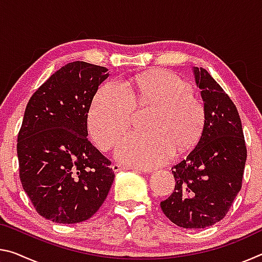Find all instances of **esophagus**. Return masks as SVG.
Masks as SVG:
<instances>
[{
    "label": "esophagus",
    "instance_id": "obj_1",
    "mask_svg": "<svg viewBox=\"0 0 262 262\" xmlns=\"http://www.w3.org/2000/svg\"><path fill=\"white\" fill-rule=\"evenodd\" d=\"M127 167H125V166H122L121 164H118V163H114L113 165H112V170L114 171V172H119V171H122V170H126ZM134 170L135 171H140V172H147L145 170H143V168H137V167H134Z\"/></svg>",
    "mask_w": 262,
    "mask_h": 262
}]
</instances>
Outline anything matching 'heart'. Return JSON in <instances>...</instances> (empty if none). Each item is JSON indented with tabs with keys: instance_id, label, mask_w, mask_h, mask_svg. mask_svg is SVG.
I'll return each instance as SVG.
<instances>
[{
	"instance_id": "b5f03b06",
	"label": "heart",
	"mask_w": 262,
	"mask_h": 262,
	"mask_svg": "<svg viewBox=\"0 0 262 262\" xmlns=\"http://www.w3.org/2000/svg\"><path fill=\"white\" fill-rule=\"evenodd\" d=\"M135 107H152L147 132L128 133L119 142L115 157L140 168L165 163L174 148L185 150L198 141L205 122L201 101L190 86L168 72L142 74L126 85L111 81L101 85L89 111V126L97 144L108 149L130 126Z\"/></svg>"
}]
</instances>
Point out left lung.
Returning a JSON list of instances; mask_svg holds the SVG:
<instances>
[{
    "mask_svg": "<svg viewBox=\"0 0 262 262\" xmlns=\"http://www.w3.org/2000/svg\"><path fill=\"white\" fill-rule=\"evenodd\" d=\"M205 122L196 147L172 167L174 192L161 202L172 223L184 229L214 225L227 215L242 188L246 145L236 106L210 74L193 67Z\"/></svg>",
    "mask_w": 262,
    "mask_h": 262,
    "instance_id": "left-lung-1",
    "label": "left lung"
}]
</instances>
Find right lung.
Masks as SVG:
<instances>
[{"instance_id": "add662e5", "label": "right lung", "mask_w": 262, "mask_h": 262, "mask_svg": "<svg viewBox=\"0 0 262 262\" xmlns=\"http://www.w3.org/2000/svg\"><path fill=\"white\" fill-rule=\"evenodd\" d=\"M108 69L75 61L34 92L17 140L19 178L39 215L55 223L86 221L114 180L111 162L88 140V113Z\"/></svg>"}]
</instances>
